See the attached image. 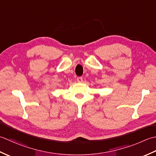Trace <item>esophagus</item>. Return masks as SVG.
I'll return each mask as SVG.
<instances>
[{"label": "esophagus", "mask_w": 156, "mask_h": 156, "mask_svg": "<svg viewBox=\"0 0 156 156\" xmlns=\"http://www.w3.org/2000/svg\"><path fill=\"white\" fill-rule=\"evenodd\" d=\"M77 81L78 83H82L83 81V78L81 77H78L77 78Z\"/></svg>", "instance_id": "obj_1"}]
</instances>
